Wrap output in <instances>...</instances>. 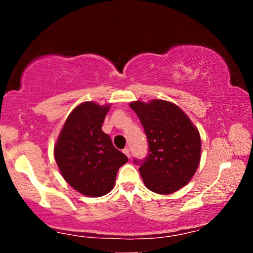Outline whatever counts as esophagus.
<instances>
[{
    "label": "esophagus",
    "instance_id": "obj_1",
    "mask_svg": "<svg viewBox=\"0 0 253 253\" xmlns=\"http://www.w3.org/2000/svg\"><path fill=\"white\" fill-rule=\"evenodd\" d=\"M123 153L126 154L127 158H130V150H129V148H127V147L124 148V150H123Z\"/></svg>",
    "mask_w": 253,
    "mask_h": 253
}]
</instances>
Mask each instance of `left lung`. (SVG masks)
Instances as JSON below:
<instances>
[{
    "mask_svg": "<svg viewBox=\"0 0 253 253\" xmlns=\"http://www.w3.org/2000/svg\"><path fill=\"white\" fill-rule=\"evenodd\" d=\"M131 109L143 124L148 141V154L139 165L146 188L169 195L186 185L199 166L202 141L198 129L174 103L152 100L134 101Z\"/></svg>",
    "mask_w": 253,
    "mask_h": 253,
    "instance_id": "left-lung-1",
    "label": "left lung"
}]
</instances>
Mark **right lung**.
<instances>
[{"instance_id": "obj_1", "label": "right lung", "mask_w": 253, "mask_h": 253, "mask_svg": "<svg viewBox=\"0 0 253 253\" xmlns=\"http://www.w3.org/2000/svg\"><path fill=\"white\" fill-rule=\"evenodd\" d=\"M109 105L87 101L76 107L62 127L54 148L63 178L75 190L88 197L108 193L117 171L127 161L101 130Z\"/></svg>"}]
</instances>
